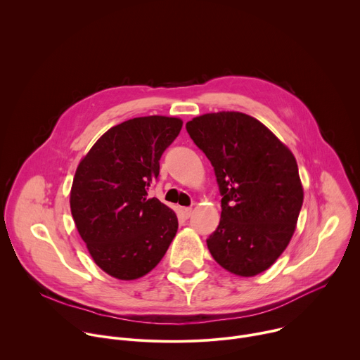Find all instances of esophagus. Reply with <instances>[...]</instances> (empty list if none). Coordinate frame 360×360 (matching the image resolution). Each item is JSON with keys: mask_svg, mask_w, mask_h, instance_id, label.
<instances>
[{"mask_svg": "<svg viewBox=\"0 0 360 360\" xmlns=\"http://www.w3.org/2000/svg\"><path fill=\"white\" fill-rule=\"evenodd\" d=\"M179 212H181V215H182L185 219H188V218L191 217V214H192V210H191V208H181Z\"/></svg>", "mask_w": 360, "mask_h": 360, "instance_id": "34e87169", "label": "esophagus"}]
</instances>
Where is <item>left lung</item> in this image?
Here are the masks:
<instances>
[{"label": "left lung", "mask_w": 360, "mask_h": 360, "mask_svg": "<svg viewBox=\"0 0 360 360\" xmlns=\"http://www.w3.org/2000/svg\"><path fill=\"white\" fill-rule=\"evenodd\" d=\"M211 161L221 221L207 239L214 259L239 276H255L286 249L303 203L293 153L262 122L242 112L205 114L186 122Z\"/></svg>", "instance_id": "left-lung-1"}]
</instances>
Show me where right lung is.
Listing matches in <instances>:
<instances>
[{"mask_svg": "<svg viewBox=\"0 0 360 360\" xmlns=\"http://www.w3.org/2000/svg\"><path fill=\"white\" fill-rule=\"evenodd\" d=\"M182 128L179 118L128 120L102 135L79 162L71 214L95 264L108 275L138 279L164 258L178 218L148 188L160 160Z\"/></svg>", "mask_w": 360, "mask_h": 360, "instance_id": "obj_1", "label": "right lung"}]
</instances>
